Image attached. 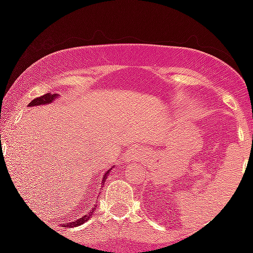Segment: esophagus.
Here are the masks:
<instances>
[{
    "instance_id": "1",
    "label": "esophagus",
    "mask_w": 253,
    "mask_h": 253,
    "mask_svg": "<svg viewBox=\"0 0 253 253\" xmlns=\"http://www.w3.org/2000/svg\"><path fill=\"white\" fill-rule=\"evenodd\" d=\"M140 157H141V150L133 147V149H130V150L127 151L126 161L134 162V161H136V159L140 158Z\"/></svg>"
}]
</instances>
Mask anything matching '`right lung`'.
I'll list each match as a JSON object with an SVG mask.
<instances>
[{"label": "right lung", "instance_id": "right-lung-1", "mask_svg": "<svg viewBox=\"0 0 253 253\" xmlns=\"http://www.w3.org/2000/svg\"><path fill=\"white\" fill-rule=\"evenodd\" d=\"M57 97H59V95H58V94H51V92H47V94L42 95V96L37 97V98H34V100H32L31 102L28 103V107H34V106H40V104H48V103H52L54 100H56ZM110 170H112V168H110V169H109L108 171H107L106 173H104V176H103V178H102V183L106 182L107 176L109 175ZM94 211H95V207L92 208V210L90 211L89 213H86L85 215H83L82 217H78L77 220H74V221H71V222L64 223L63 227H69V228H71V227H77V226H81V225H82V223H84L85 221H88V220L90 219V216H91L92 213H94Z\"/></svg>", "mask_w": 253, "mask_h": 253}]
</instances>
